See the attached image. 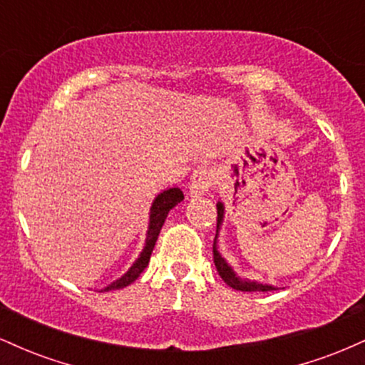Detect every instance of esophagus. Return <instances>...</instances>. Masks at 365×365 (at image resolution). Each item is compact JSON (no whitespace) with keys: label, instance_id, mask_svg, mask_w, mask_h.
Masks as SVG:
<instances>
[{"label":"esophagus","instance_id":"esophagus-1","mask_svg":"<svg viewBox=\"0 0 365 365\" xmlns=\"http://www.w3.org/2000/svg\"><path fill=\"white\" fill-rule=\"evenodd\" d=\"M215 183V175L209 168H204V166H199L194 173H192L190 178V195H204L209 188Z\"/></svg>","mask_w":365,"mask_h":365}]
</instances>
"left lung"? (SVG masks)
Instances as JSON below:
<instances>
[{"instance_id":"1","label":"left lung","mask_w":365,"mask_h":365,"mask_svg":"<svg viewBox=\"0 0 365 365\" xmlns=\"http://www.w3.org/2000/svg\"><path fill=\"white\" fill-rule=\"evenodd\" d=\"M216 207H217V225L216 226H217V230H220L221 221H223L225 207H223V204H221V202H217ZM217 230H216V235H217ZM216 238H215V245H212L215 266H216L217 273H220L221 278H223V282L228 284V287L235 288V290H240V292H271V290H276V288L271 287V284H262V283H257V282H250V279H242L240 276H237L235 271L232 269V266H228V262H226L225 259L220 255V252H217Z\"/></svg>"}]
</instances>
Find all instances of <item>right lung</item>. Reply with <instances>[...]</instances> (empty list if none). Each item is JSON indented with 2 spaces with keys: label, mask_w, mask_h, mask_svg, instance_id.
Listing matches in <instances>:
<instances>
[{
  "label": "right lung",
  "mask_w": 365,
  "mask_h": 365,
  "mask_svg": "<svg viewBox=\"0 0 365 365\" xmlns=\"http://www.w3.org/2000/svg\"><path fill=\"white\" fill-rule=\"evenodd\" d=\"M180 200H183V192L180 188H168V190L161 192L156 199H154L153 207H150V217H149V230H148V238H145V247L142 250L139 259L133 262V266L121 276L120 279L108 284L106 288L101 292H111V290H120V288L128 287L130 283L135 282L139 278L142 271L145 269V266L149 264L150 254H153L154 245H156V240L159 237V232H161L163 225H165L166 216H168L170 209H173Z\"/></svg>",
  "instance_id": "right-lung-1"
}]
</instances>
